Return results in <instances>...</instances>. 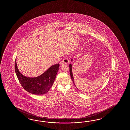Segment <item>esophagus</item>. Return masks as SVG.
I'll return each mask as SVG.
<instances>
[{"label":"esophagus","mask_w":130,"mask_h":130,"mask_svg":"<svg viewBox=\"0 0 130 130\" xmlns=\"http://www.w3.org/2000/svg\"><path fill=\"white\" fill-rule=\"evenodd\" d=\"M69 59L67 58H64V59H63V60L61 61V62H60V64H62L63 63H69Z\"/></svg>","instance_id":"esophagus-1"}]
</instances>
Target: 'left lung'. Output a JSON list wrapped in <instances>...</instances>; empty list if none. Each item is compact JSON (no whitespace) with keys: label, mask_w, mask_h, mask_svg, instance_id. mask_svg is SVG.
I'll return each mask as SVG.
<instances>
[{"label":"left lung","mask_w":130,"mask_h":130,"mask_svg":"<svg viewBox=\"0 0 130 130\" xmlns=\"http://www.w3.org/2000/svg\"><path fill=\"white\" fill-rule=\"evenodd\" d=\"M71 61L72 62L73 61V59H71ZM69 66H70V74H71V77L72 81H73V83H74V85L76 86V85H75V81L74 80V77H73V73H72V64H70L69 65Z\"/></svg>","instance_id":"1"}]
</instances>
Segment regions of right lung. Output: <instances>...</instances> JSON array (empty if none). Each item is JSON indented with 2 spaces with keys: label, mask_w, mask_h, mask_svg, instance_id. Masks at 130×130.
I'll return each mask as SVG.
<instances>
[{
  "label": "right lung",
  "mask_w": 130,
  "mask_h": 130,
  "mask_svg": "<svg viewBox=\"0 0 130 130\" xmlns=\"http://www.w3.org/2000/svg\"><path fill=\"white\" fill-rule=\"evenodd\" d=\"M59 64L53 65L43 73L36 77L24 76L20 72L16 62L15 70L16 75L24 89L36 95L46 94L50 90L55 80L56 76L59 69Z\"/></svg>",
  "instance_id": "1"
}]
</instances>
